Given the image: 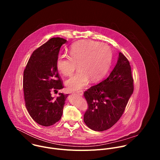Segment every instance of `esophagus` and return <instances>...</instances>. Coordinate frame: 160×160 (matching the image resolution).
<instances>
[{"label": "esophagus", "instance_id": "obj_1", "mask_svg": "<svg viewBox=\"0 0 160 160\" xmlns=\"http://www.w3.org/2000/svg\"><path fill=\"white\" fill-rule=\"evenodd\" d=\"M77 94L82 96H83V92H82V91H78Z\"/></svg>", "mask_w": 160, "mask_h": 160}]
</instances>
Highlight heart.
<instances>
[{
  "instance_id": "b5f03b06",
  "label": "heart",
  "mask_w": 160,
  "mask_h": 160,
  "mask_svg": "<svg viewBox=\"0 0 160 160\" xmlns=\"http://www.w3.org/2000/svg\"><path fill=\"white\" fill-rule=\"evenodd\" d=\"M111 59L112 52L107 45L82 40L72 45L69 56L66 54L58 56L56 66L62 75L70 77L78 64L79 71L66 82V85L70 90H78L88 83L89 79L96 82L102 78L109 69Z\"/></svg>"
}]
</instances>
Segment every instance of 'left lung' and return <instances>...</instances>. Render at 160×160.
<instances>
[{"mask_svg": "<svg viewBox=\"0 0 160 160\" xmlns=\"http://www.w3.org/2000/svg\"><path fill=\"white\" fill-rule=\"evenodd\" d=\"M133 87L130 62L120 52L117 63L109 77L83 93L88 104L83 116L86 125L99 132L112 127L123 114Z\"/></svg>", "mask_w": 160, "mask_h": 160, "instance_id": "obj_1", "label": "left lung"}]
</instances>
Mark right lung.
I'll use <instances>...</instances> for the list:
<instances>
[{
    "label": "right lung",
    "mask_w": 160,
    "mask_h": 160,
    "mask_svg": "<svg viewBox=\"0 0 160 160\" xmlns=\"http://www.w3.org/2000/svg\"><path fill=\"white\" fill-rule=\"evenodd\" d=\"M66 42L60 37L49 40L33 52L24 70L25 106L32 119L42 126L52 125L61 119L68 95L59 93L56 99L51 96L52 91L64 88L56 61L61 45Z\"/></svg>",
    "instance_id": "obj_1"
}]
</instances>
